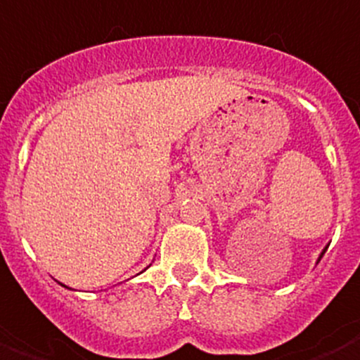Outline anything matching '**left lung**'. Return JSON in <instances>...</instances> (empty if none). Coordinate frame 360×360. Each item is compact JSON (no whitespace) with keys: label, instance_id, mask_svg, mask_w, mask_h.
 <instances>
[{"label":"left lung","instance_id":"1","mask_svg":"<svg viewBox=\"0 0 360 360\" xmlns=\"http://www.w3.org/2000/svg\"><path fill=\"white\" fill-rule=\"evenodd\" d=\"M324 253H326V250H324V251H322V255H324ZM322 255H321V257H322Z\"/></svg>","mask_w":360,"mask_h":360}]
</instances>
